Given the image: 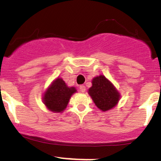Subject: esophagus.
<instances>
[{
    "label": "esophagus",
    "mask_w": 161,
    "mask_h": 161,
    "mask_svg": "<svg viewBox=\"0 0 161 161\" xmlns=\"http://www.w3.org/2000/svg\"><path fill=\"white\" fill-rule=\"evenodd\" d=\"M79 89H80V91L81 93H85V90H86V88H85V85H80Z\"/></svg>",
    "instance_id": "34e87169"
}]
</instances>
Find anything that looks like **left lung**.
<instances>
[{"label": "left lung", "instance_id": "obj_1", "mask_svg": "<svg viewBox=\"0 0 161 161\" xmlns=\"http://www.w3.org/2000/svg\"><path fill=\"white\" fill-rule=\"evenodd\" d=\"M92 85L89 89V94L97 108L106 111L117 105L120 94L109 80L100 75L93 78Z\"/></svg>", "mask_w": 161, "mask_h": 161}]
</instances>
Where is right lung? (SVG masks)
<instances>
[{"instance_id": "1", "label": "right lung", "mask_w": 161, "mask_h": 161, "mask_svg": "<svg viewBox=\"0 0 161 161\" xmlns=\"http://www.w3.org/2000/svg\"><path fill=\"white\" fill-rule=\"evenodd\" d=\"M76 89L74 87H68L62 78H57L50 85L44 93V105L52 112H62L68 106L69 99Z\"/></svg>"}]
</instances>
